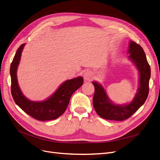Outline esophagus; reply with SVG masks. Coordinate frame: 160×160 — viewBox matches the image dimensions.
Segmentation results:
<instances>
[{
  "mask_svg": "<svg viewBox=\"0 0 160 160\" xmlns=\"http://www.w3.org/2000/svg\"><path fill=\"white\" fill-rule=\"evenodd\" d=\"M93 78V74L90 70H87L84 74V78L86 81H91Z\"/></svg>",
  "mask_w": 160,
  "mask_h": 160,
  "instance_id": "34e87169",
  "label": "esophagus"
}]
</instances>
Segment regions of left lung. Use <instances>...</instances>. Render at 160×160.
Returning <instances> with one entry per match:
<instances>
[{
    "label": "left lung",
    "mask_w": 160,
    "mask_h": 160,
    "mask_svg": "<svg viewBox=\"0 0 160 160\" xmlns=\"http://www.w3.org/2000/svg\"><path fill=\"white\" fill-rule=\"evenodd\" d=\"M128 53L129 59L136 65L140 76L138 92L131 103L125 105L114 104L109 99L103 87L96 82H92L95 88L93 108L98 115L105 119L123 121L128 119L144 103L148 96L151 70L142 47L131 41Z\"/></svg>",
    "instance_id": "1"
}]
</instances>
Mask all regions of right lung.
<instances>
[{"label":"right lung","instance_id":"add662e5","mask_svg":"<svg viewBox=\"0 0 160 160\" xmlns=\"http://www.w3.org/2000/svg\"><path fill=\"white\" fill-rule=\"evenodd\" d=\"M25 44L18 49L11 63V93L15 103L29 116L41 121L54 120L62 115L68 105L72 93L83 84L81 76L68 80L59 86L57 91L48 99L42 102H33L22 93L17 80V69Z\"/></svg>","mask_w":160,"mask_h":160}]
</instances>
